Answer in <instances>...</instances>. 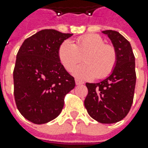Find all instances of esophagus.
Masks as SVG:
<instances>
[{"mask_svg":"<svg viewBox=\"0 0 148 148\" xmlns=\"http://www.w3.org/2000/svg\"><path fill=\"white\" fill-rule=\"evenodd\" d=\"M84 82H82V81H79V80H76V85L77 86H80V85H83Z\"/></svg>","mask_w":148,"mask_h":148,"instance_id":"obj_1","label":"esophagus"}]
</instances>
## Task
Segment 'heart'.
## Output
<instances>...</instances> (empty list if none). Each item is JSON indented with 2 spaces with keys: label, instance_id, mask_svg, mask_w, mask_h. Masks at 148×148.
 <instances>
[{
  "label": "heart",
  "instance_id": "b5f03b06",
  "mask_svg": "<svg viewBox=\"0 0 148 148\" xmlns=\"http://www.w3.org/2000/svg\"><path fill=\"white\" fill-rule=\"evenodd\" d=\"M61 63L67 71H71L83 56L85 63L77 66L74 76L79 79H103L110 75L117 62L115 48L98 34H86L79 37L76 43L65 40L58 51Z\"/></svg>",
  "mask_w": 148,
  "mask_h": 148
}]
</instances>
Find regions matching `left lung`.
Listing matches in <instances>:
<instances>
[{"label": "left lung", "mask_w": 148, "mask_h": 148, "mask_svg": "<svg viewBox=\"0 0 148 148\" xmlns=\"http://www.w3.org/2000/svg\"><path fill=\"white\" fill-rule=\"evenodd\" d=\"M117 52V62L110 77L99 83H86L84 105L89 115L101 123H114L128 114L136 85L135 57L131 44L119 32L105 30Z\"/></svg>", "instance_id": "8db88e82"}]
</instances>
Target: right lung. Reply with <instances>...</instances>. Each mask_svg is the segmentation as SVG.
Segmentation results:
<instances>
[{"label": "right lung", "instance_id": "right-lung-1", "mask_svg": "<svg viewBox=\"0 0 148 148\" xmlns=\"http://www.w3.org/2000/svg\"><path fill=\"white\" fill-rule=\"evenodd\" d=\"M72 34L43 29L22 43L13 71L14 95L20 113L43 124L58 116L66 95L75 87L74 77L58 58V48Z\"/></svg>", "mask_w": 148, "mask_h": 148}]
</instances>
